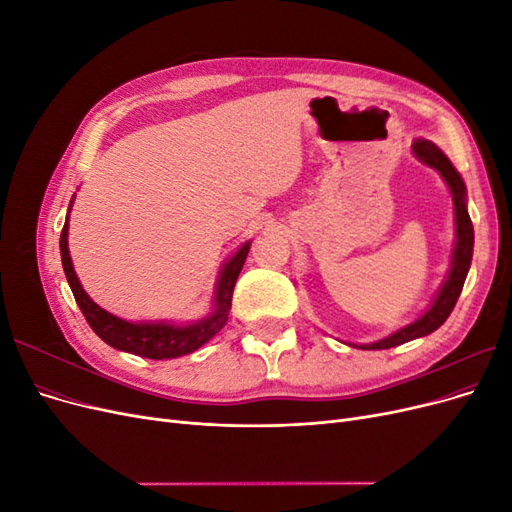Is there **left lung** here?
I'll list each match as a JSON object with an SVG mask.
<instances>
[{"mask_svg":"<svg viewBox=\"0 0 512 512\" xmlns=\"http://www.w3.org/2000/svg\"><path fill=\"white\" fill-rule=\"evenodd\" d=\"M412 153L421 160L423 164L436 168L446 181L448 190H451L453 196V205H455V230H457V241H455V250H453V260H451V269H448V277L444 280L436 301L431 303L427 312L406 324L404 329H399L391 333L389 337L380 339V342L374 344H361L354 348H363V350H386V348H395L410 342V339L416 337H425L440 329L446 322V318L451 316L453 307L459 299L463 282H466V275L470 271V262H472V250H474V228L470 213L466 207V183H463L461 175L455 170L442 149L438 145H433L431 141H425V138H416L412 143Z\"/></svg>","mask_w":512,"mask_h":512,"instance_id":"8db88e82","label":"left lung"}]
</instances>
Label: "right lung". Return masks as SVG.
I'll return each instance as SVG.
<instances>
[{
    "mask_svg": "<svg viewBox=\"0 0 512 512\" xmlns=\"http://www.w3.org/2000/svg\"><path fill=\"white\" fill-rule=\"evenodd\" d=\"M250 245L252 241L243 243L235 252V256L226 260V265L222 267L218 286H215L213 312L207 318L192 324H173V322H128L108 314L106 309H102L100 305H96L89 299V294L83 290L79 277L74 273L72 258L68 252V218L59 239L64 273L68 277V284L72 288L76 303H79L85 320L89 322V327L94 329V333L108 346L123 352L145 356V359H156V361L177 359V356L190 354L203 344H207L215 333L224 329L230 305H232V290H235L237 277L243 269L247 252H250Z\"/></svg>",
    "mask_w": 512,
    "mask_h": 512,
    "instance_id": "obj_1",
    "label": "right lung"
}]
</instances>
